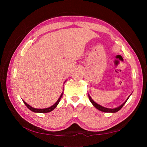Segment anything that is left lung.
Wrapping results in <instances>:
<instances>
[{
	"label": "left lung",
	"instance_id": "obj_1",
	"mask_svg": "<svg viewBox=\"0 0 147 147\" xmlns=\"http://www.w3.org/2000/svg\"><path fill=\"white\" fill-rule=\"evenodd\" d=\"M131 94V93L130 94V95ZM130 96H128V97L126 98V100L124 101V102L123 104H122L121 106H119L118 107H117V108H105V107H104L102 106H100L98 104H97L96 102H95L93 99H92V98L91 97V96L89 95V94H88V96H89V100H90V102H91V104H93V106L94 107V108H96L97 109H98V110H100L101 111H103V112H105V113H116L118 111L120 110V109L123 108V106L125 104V103L126 102V101L128 100V99L129 98V97H130Z\"/></svg>",
	"mask_w": 147,
	"mask_h": 147
}]
</instances>
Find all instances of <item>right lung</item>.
<instances>
[{
  "label": "right lung",
  "mask_w": 147,
  "mask_h": 147,
  "mask_svg": "<svg viewBox=\"0 0 147 147\" xmlns=\"http://www.w3.org/2000/svg\"><path fill=\"white\" fill-rule=\"evenodd\" d=\"M63 91L61 93L60 96H59V98L58 99V100L56 101V102L54 104H53V105L52 106L49 107V108H43V109L34 108H33V107H32L31 106H30L29 104H27L26 102H24V100H23V102L24 103V104H25V105L26 106L27 108H28L30 109V110H31L32 111H33V112H35V113H49V112H51V111L54 110V109L56 108V106H58V104H59V101H60V99L61 98L62 95H63Z\"/></svg>",
  "instance_id": "1"
}]
</instances>
